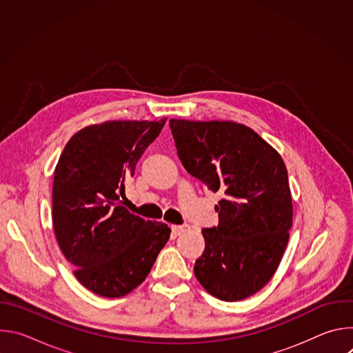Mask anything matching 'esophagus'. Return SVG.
I'll return each mask as SVG.
<instances>
[{
  "label": "esophagus",
  "mask_w": 353,
  "mask_h": 353,
  "mask_svg": "<svg viewBox=\"0 0 353 353\" xmlns=\"http://www.w3.org/2000/svg\"><path fill=\"white\" fill-rule=\"evenodd\" d=\"M188 229H190L188 225H172V232L174 236H179V234L187 232Z\"/></svg>",
  "instance_id": "esophagus-1"
}]
</instances>
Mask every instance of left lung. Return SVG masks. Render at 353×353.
I'll return each mask as SVG.
<instances>
[{"instance_id": "obj_1", "label": "left lung", "mask_w": 353, "mask_h": 353, "mask_svg": "<svg viewBox=\"0 0 353 353\" xmlns=\"http://www.w3.org/2000/svg\"><path fill=\"white\" fill-rule=\"evenodd\" d=\"M185 170L225 198L219 225L203 229L194 275L212 296L243 300L263 289L285 253L293 221L288 170L278 150L236 121H169Z\"/></svg>"}]
</instances>
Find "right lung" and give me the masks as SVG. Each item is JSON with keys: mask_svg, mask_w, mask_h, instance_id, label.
<instances>
[{"mask_svg": "<svg viewBox=\"0 0 353 353\" xmlns=\"http://www.w3.org/2000/svg\"><path fill=\"white\" fill-rule=\"evenodd\" d=\"M166 119L109 120L79 130L54 170L53 228L72 274L88 290L121 297L141 285L170 237L120 201L125 180Z\"/></svg>", "mask_w": 353, "mask_h": 353, "instance_id": "add662e5", "label": "right lung"}]
</instances>
